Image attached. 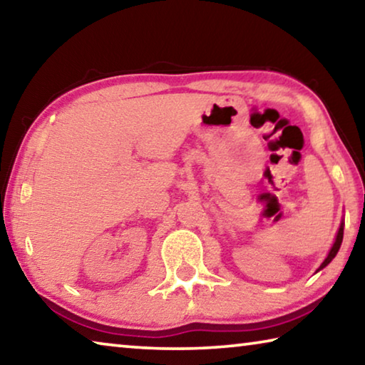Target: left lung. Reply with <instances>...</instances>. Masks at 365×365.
<instances>
[{
    "label": "left lung",
    "mask_w": 365,
    "mask_h": 365,
    "mask_svg": "<svg viewBox=\"0 0 365 365\" xmlns=\"http://www.w3.org/2000/svg\"><path fill=\"white\" fill-rule=\"evenodd\" d=\"M343 227H344V224H343V222H341V225H339V228H338V233H336L335 243H333L331 250H330V252H329V256L325 257V261H324L322 264H320L319 270H322L324 267H327V265H329V264L331 262V259L336 256V252H338V250H339V246H341V242H343Z\"/></svg>",
    "instance_id": "obj_1"
}]
</instances>
